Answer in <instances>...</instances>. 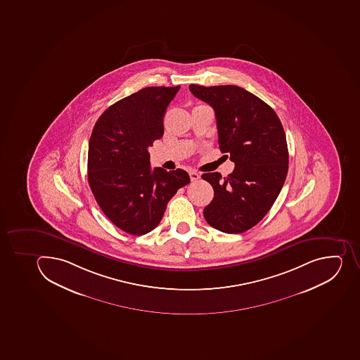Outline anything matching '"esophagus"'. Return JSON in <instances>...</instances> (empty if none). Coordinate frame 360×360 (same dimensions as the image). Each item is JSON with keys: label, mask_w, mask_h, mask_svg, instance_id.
I'll use <instances>...</instances> for the list:
<instances>
[{"label": "esophagus", "mask_w": 360, "mask_h": 360, "mask_svg": "<svg viewBox=\"0 0 360 360\" xmlns=\"http://www.w3.org/2000/svg\"><path fill=\"white\" fill-rule=\"evenodd\" d=\"M189 175H191V181H197L200 178V175L196 171H191L189 172Z\"/></svg>", "instance_id": "esophagus-1"}]
</instances>
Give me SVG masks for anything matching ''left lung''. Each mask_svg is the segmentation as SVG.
I'll list each match as a JSON object with an SVG mask.
<instances>
[{
  "label": "left lung",
  "mask_w": 360,
  "mask_h": 360,
  "mask_svg": "<svg viewBox=\"0 0 360 360\" xmlns=\"http://www.w3.org/2000/svg\"><path fill=\"white\" fill-rule=\"evenodd\" d=\"M189 89L214 110L220 150L235 163L227 178L218 172L202 175L214 191L204 218L218 231L243 233L263 219L285 184V131L276 111L243 88L191 84Z\"/></svg>",
  "instance_id": "8db88e82"
}]
</instances>
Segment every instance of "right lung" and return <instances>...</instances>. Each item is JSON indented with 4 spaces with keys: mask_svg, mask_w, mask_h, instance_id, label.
<instances>
[{
    "mask_svg": "<svg viewBox=\"0 0 360 360\" xmlns=\"http://www.w3.org/2000/svg\"><path fill=\"white\" fill-rule=\"evenodd\" d=\"M180 89L147 87L118 101L97 119L88 146V182L110 221L131 235L147 234L163 218L186 171L151 169L148 148L164 134V115Z\"/></svg>",
    "mask_w": 360,
    "mask_h": 360,
    "instance_id": "add662e5",
    "label": "right lung"
}]
</instances>
